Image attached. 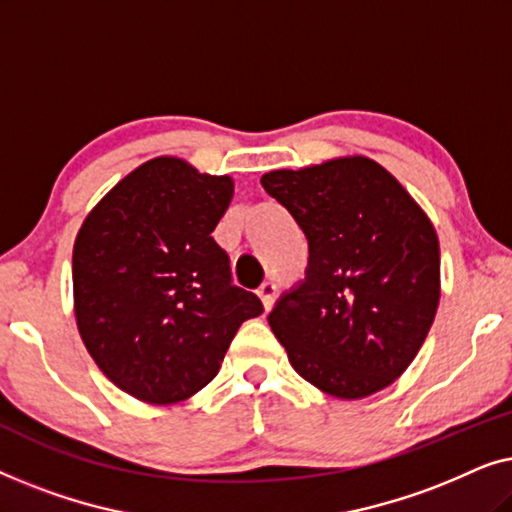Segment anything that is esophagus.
<instances>
[{
	"label": "esophagus",
	"mask_w": 512,
	"mask_h": 512,
	"mask_svg": "<svg viewBox=\"0 0 512 512\" xmlns=\"http://www.w3.org/2000/svg\"><path fill=\"white\" fill-rule=\"evenodd\" d=\"M275 296H277V284L270 282V279L258 286V298H261L265 310H270V305L275 303Z\"/></svg>",
	"instance_id": "34e87169"
}]
</instances>
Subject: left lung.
<instances>
[{
	"instance_id": "obj_1",
	"label": "left lung",
	"mask_w": 512,
	"mask_h": 512,
	"mask_svg": "<svg viewBox=\"0 0 512 512\" xmlns=\"http://www.w3.org/2000/svg\"><path fill=\"white\" fill-rule=\"evenodd\" d=\"M307 237L305 279L268 314L300 377L338 398L389 387L415 359L440 298L431 221L375 160L261 177Z\"/></svg>"
}]
</instances>
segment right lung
<instances>
[{
	"instance_id": "1",
	"label": "right lung",
	"mask_w": 512,
	"mask_h": 512,
	"mask_svg": "<svg viewBox=\"0 0 512 512\" xmlns=\"http://www.w3.org/2000/svg\"><path fill=\"white\" fill-rule=\"evenodd\" d=\"M233 179L153 158L104 195L76 235V324L104 375L146 403H177L219 373L256 293L233 284L214 228Z\"/></svg>"
}]
</instances>
